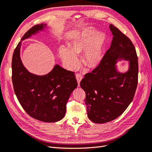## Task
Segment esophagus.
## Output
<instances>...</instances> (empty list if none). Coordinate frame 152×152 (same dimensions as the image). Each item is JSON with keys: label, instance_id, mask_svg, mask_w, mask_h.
<instances>
[{"label": "esophagus", "instance_id": "obj_1", "mask_svg": "<svg viewBox=\"0 0 152 152\" xmlns=\"http://www.w3.org/2000/svg\"><path fill=\"white\" fill-rule=\"evenodd\" d=\"M75 76H76L77 83H78V86H80V81H81V80L83 79V76H82V75H80V74H79V73H77Z\"/></svg>", "mask_w": 152, "mask_h": 152}]
</instances>
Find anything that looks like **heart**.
I'll list each match as a JSON object with an SVG mask.
<instances>
[{"label":"heart","instance_id":"heart-1","mask_svg":"<svg viewBox=\"0 0 152 152\" xmlns=\"http://www.w3.org/2000/svg\"><path fill=\"white\" fill-rule=\"evenodd\" d=\"M104 38L94 29L86 30L71 42L68 48L61 47L59 55L69 69H75L79 64L77 55L83 53V62L90 68H94L102 63L104 55Z\"/></svg>","mask_w":152,"mask_h":152}]
</instances>
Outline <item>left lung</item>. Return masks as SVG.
Listing matches in <instances>:
<instances>
[{
	"instance_id": "8db88e82",
	"label": "left lung",
	"mask_w": 152,
	"mask_h": 152,
	"mask_svg": "<svg viewBox=\"0 0 152 152\" xmlns=\"http://www.w3.org/2000/svg\"><path fill=\"white\" fill-rule=\"evenodd\" d=\"M109 27L113 35L110 48L102 63L86 73L80 84L86 93L88 117L97 124L120 116L132 102L138 84L139 64L132 42L116 26ZM122 59L129 61L126 73L116 69V63Z\"/></svg>"
}]
</instances>
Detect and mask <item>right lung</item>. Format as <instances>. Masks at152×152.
<instances>
[{
    "label": "right lung",
    "instance_id": "add662e5",
    "mask_svg": "<svg viewBox=\"0 0 152 152\" xmlns=\"http://www.w3.org/2000/svg\"><path fill=\"white\" fill-rule=\"evenodd\" d=\"M46 24L34 25L21 38L12 56V83L19 102L29 116L44 122H56L65 115L66 103L77 87L75 73L56 64L45 75L30 73L20 58L23 40L42 31Z\"/></svg>",
    "mask_w": 152,
    "mask_h": 152
}]
</instances>
